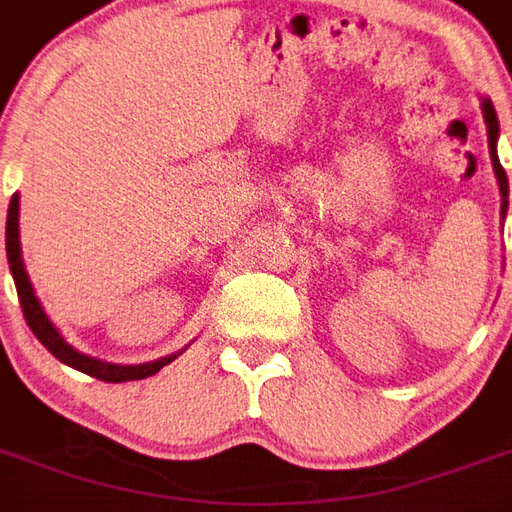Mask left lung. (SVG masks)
Wrapping results in <instances>:
<instances>
[{"mask_svg":"<svg viewBox=\"0 0 512 512\" xmlns=\"http://www.w3.org/2000/svg\"><path fill=\"white\" fill-rule=\"evenodd\" d=\"M480 106H483L485 128H488V150H491V164H494L496 183H499V194H502V219L507 213V175L502 164H499V156H496V139H499V117H496V109L491 104V98H480Z\"/></svg>","mask_w":512,"mask_h":512,"instance_id":"1","label":"left lung"}]
</instances>
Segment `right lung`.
Returning <instances> with one entry per match:
<instances>
[{"instance_id":"right-lung-1","label":"right lung","mask_w":512,"mask_h":512,"mask_svg":"<svg viewBox=\"0 0 512 512\" xmlns=\"http://www.w3.org/2000/svg\"><path fill=\"white\" fill-rule=\"evenodd\" d=\"M18 194H13L10 200V208H7V227H5V246H7V263H10V274H13V282H16L18 301H21V310H24V318H27L29 329L38 337L40 343L49 348L51 354L60 359L62 365L73 367L79 373H87V376L101 378L106 384H123V381H139V378L156 376L158 370L164 365H169L172 359H178L183 351L178 354H167L161 359H153V362H145V365H112V362H104V359H95V356H87L82 351H76L65 337L60 334V329L51 323V318L43 310V304L35 296V288L29 282L27 266H24V257H21V235H18Z\"/></svg>"}]
</instances>
